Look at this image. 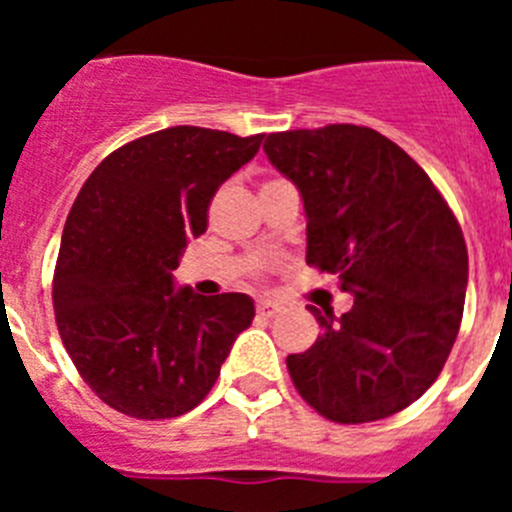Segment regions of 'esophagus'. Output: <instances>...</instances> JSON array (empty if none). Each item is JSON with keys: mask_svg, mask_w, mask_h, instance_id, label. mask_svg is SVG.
<instances>
[{"mask_svg": "<svg viewBox=\"0 0 512 512\" xmlns=\"http://www.w3.org/2000/svg\"><path fill=\"white\" fill-rule=\"evenodd\" d=\"M256 310H259V315H261V318H274V315H277V312L282 310V307H279L277 302H271V300H261L259 305H256Z\"/></svg>", "mask_w": 512, "mask_h": 512, "instance_id": "esophagus-1", "label": "esophagus"}]
</instances>
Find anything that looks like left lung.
Returning <instances> with one entry per match:
<instances>
[{
    "label": "left lung",
    "mask_w": 512,
    "mask_h": 512,
    "mask_svg": "<svg viewBox=\"0 0 512 512\" xmlns=\"http://www.w3.org/2000/svg\"><path fill=\"white\" fill-rule=\"evenodd\" d=\"M269 161L300 189L307 264L336 274L354 307H310L323 336L287 369L333 423L390 418L423 395L459 333L469 256L454 212L397 143L361 125L266 135Z\"/></svg>",
    "instance_id": "left-lung-1"
}]
</instances>
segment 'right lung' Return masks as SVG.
Here are the masks:
<instances>
[{"instance_id":"1","label":"right lung","mask_w":512,"mask_h":512,"mask_svg":"<svg viewBox=\"0 0 512 512\" xmlns=\"http://www.w3.org/2000/svg\"><path fill=\"white\" fill-rule=\"evenodd\" d=\"M261 140L176 125L117 148L81 187L63 225L53 307L81 379L117 413L164 420L197 408L251 325V297L174 289L171 271L207 230L217 187Z\"/></svg>"}]
</instances>
